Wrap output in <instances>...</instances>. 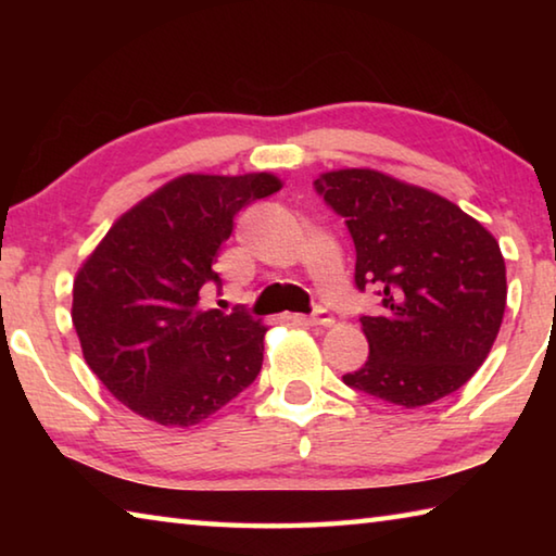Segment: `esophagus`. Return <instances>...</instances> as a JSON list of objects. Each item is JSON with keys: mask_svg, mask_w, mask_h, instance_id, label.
I'll return each mask as SVG.
<instances>
[{"mask_svg": "<svg viewBox=\"0 0 556 556\" xmlns=\"http://www.w3.org/2000/svg\"><path fill=\"white\" fill-rule=\"evenodd\" d=\"M308 324H312V326H333V316L328 314L326 308L318 306L316 312L312 314V318H308Z\"/></svg>", "mask_w": 556, "mask_h": 556, "instance_id": "34e87169", "label": "esophagus"}]
</instances>
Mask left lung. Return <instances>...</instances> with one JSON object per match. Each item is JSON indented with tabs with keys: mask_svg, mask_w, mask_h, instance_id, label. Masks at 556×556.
<instances>
[{
	"mask_svg": "<svg viewBox=\"0 0 556 556\" xmlns=\"http://www.w3.org/2000/svg\"><path fill=\"white\" fill-rule=\"evenodd\" d=\"M345 218L355 287L375 285L382 312L361 316L370 355L343 382L400 407H425L473 378L505 314L501 244L456 203L375 168L314 181Z\"/></svg>",
	"mask_w": 556,
	"mask_h": 556,
	"instance_id": "left-lung-1",
	"label": "left lung"
}]
</instances>
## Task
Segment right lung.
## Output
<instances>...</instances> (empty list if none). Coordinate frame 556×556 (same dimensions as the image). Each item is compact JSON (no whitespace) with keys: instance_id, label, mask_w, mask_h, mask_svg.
Returning <instances> with one entry per match:
<instances>
[{"instance_id":"right-lung-1","label":"right lung","mask_w":556,"mask_h":556,"mask_svg":"<svg viewBox=\"0 0 556 556\" xmlns=\"http://www.w3.org/2000/svg\"><path fill=\"white\" fill-rule=\"evenodd\" d=\"M271 174H186L112 225L73 281V326L100 382L149 421L193 427L255 382L267 328L201 306L232 218L277 193Z\"/></svg>"}]
</instances>
